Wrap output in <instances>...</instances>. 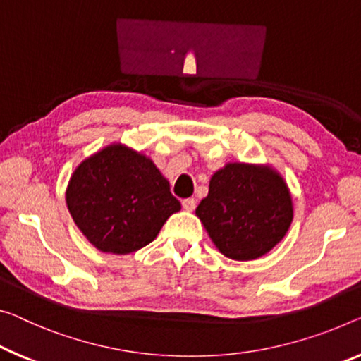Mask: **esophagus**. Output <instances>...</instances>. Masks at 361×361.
Listing matches in <instances>:
<instances>
[{"mask_svg": "<svg viewBox=\"0 0 361 361\" xmlns=\"http://www.w3.org/2000/svg\"><path fill=\"white\" fill-rule=\"evenodd\" d=\"M195 207H197V202L193 198L182 200V208H184L185 212H193V209H195Z\"/></svg>", "mask_w": 361, "mask_h": 361, "instance_id": "34e87169", "label": "esophagus"}]
</instances>
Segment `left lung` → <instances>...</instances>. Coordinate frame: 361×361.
<instances>
[{
    "label": "left lung",
    "mask_w": 361,
    "mask_h": 361,
    "mask_svg": "<svg viewBox=\"0 0 361 361\" xmlns=\"http://www.w3.org/2000/svg\"><path fill=\"white\" fill-rule=\"evenodd\" d=\"M195 214L224 257L250 262L286 237L293 203L289 185L273 166L227 163L212 176Z\"/></svg>",
    "instance_id": "left-lung-1"
}]
</instances>
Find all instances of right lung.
Listing matches in <instances>:
<instances>
[{
  "instance_id": "1",
  "label": "right lung",
  "mask_w": 361,
  "mask_h": 361,
  "mask_svg": "<svg viewBox=\"0 0 361 361\" xmlns=\"http://www.w3.org/2000/svg\"><path fill=\"white\" fill-rule=\"evenodd\" d=\"M66 204L87 240L111 255L140 250L180 212L153 159L124 143H111L77 166Z\"/></svg>"
}]
</instances>
